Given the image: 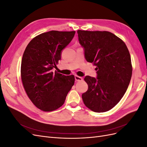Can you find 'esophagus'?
Instances as JSON below:
<instances>
[{"label": "esophagus", "instance_id": "1", "mask_svg": "<svg viewBox=\"0 0 147 147\" xmlns=\"http://www.w3.org/2000/svg\"><path fill=\"white\" fill-rule=\"evenodd\" d=\"M75 80H76L77 82H80V81L83 80V78L81 77L78 76V75H75Z\"/></svg>", "mask_w": 147, "mask_h": 147}]
</instances>
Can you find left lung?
Instances as JSON below:
<instances>
[{
    "instance_id": "obj_1",
    "label": "left lung",
    "mask_w": 147,
    "mask_h": 147,
    "mask_svg": "<svg viewBox=\"0 0 147 147\" xmlns=\"http://www.w3.org/2000/svg\"><path fill=\"white\" fill-rule=\"evenodd\" d=\"M77 33L85 59L96 66L97 74L96 78H84L88 89L82 94L83 101L93 112H107L121 99L129 84L130 53L125 43L108 31L78 30Z\"/></svg>"
}]
</instances>
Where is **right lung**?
I'll list each match as a JSON object with an SVG mask.
<instances>
[{
	"instance_id": "obj_1",
	"label": "right lung",
	"mask_w": 147,
	"mask_h": 147,
	"mask_svg": "<svg viewBox=\"0 0 147 147\" xmlns=\"http://www.w3.org/2000/svg\"><path fill=\"white\" fill-rule=\"evenodd\" d=\"M75 34L58 30L42 33L31 40L23 53L21 76L24 88L32 103L44 112L61 107L74 84V75L65 76L52 70Z\"/></svg>"
}]
</instances>
